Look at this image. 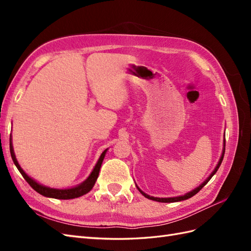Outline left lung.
<instances>
[{"mask_svg": "<svg viewBox=\"0 0 251 251\" xmlns=\"http://www.w3.org/2000/svg\"><path fill=\"white\" fill-rule=\"evenodd\" d=\"M224 153H225V139H224V142H223V151H222V155H221V158H220V160H219V162H218V164H217V166L215 168V170L212 171V173L209 175V177L205 180L202 184H200L198 187H196L195 189H193L192 192H189V193H187V194H185V195H183V196H179V197H173V198H155V197H151V196H149V195H147L146 193H143L141 189L137 186V188H138V191L146 197V198H148V199H150V200H154V201H157V202H163V203H171V202H178V201H183V200H186V199H188V198H192L193 196H195L197 193H199L200 191H201V188L207 183V182L211 179V177L214 176V175L217 173V171H218V169L220 168V165H221V163H222V160H223V157H224Z\"/></svg>", "mask_w": 251, "mask_h": 251, "instance_id": "left-lung-1", "label": "left lung"}]
</instances>
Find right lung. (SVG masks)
Here are the masks:
<instances>
[{
    "mask_svg": "<svg viewBox=\"0 0 251 251\" xmlns=\"http://www.w3.org/2000/svg\"><path fill=\"white\" fill-rule=\"evenodd\" d=\"M9 148H10V154H11V158L13 160V163L16 164L18 170L22 174V176L24 177V179L28 182L29 185L31 186L35 192H37V193L45 196V197H49V198H54V199H60V200L78 198V197L86 195L87 193H89L91 191V189L93 188L95 182L98 178V175H100V170L101 163L103 161V158H104L105 153H107V151H108V149H107V150H104L102 151V154L100 155V159H98V161H97L96 165L94 166L92 173L90 174V176L85 181H83L82 183H80L76 186H74V187H71V188L58 189V188H52V187H48V186H45L43 184L37 183L35 180H33L31 177H29L28 175L22 170V168H21L18 160H17L16 155H14L12 141H11V136H10V140H9Z\"/></svg>",
    "mask_w": 251,
    "mask_h": 251,
    "instance_id": "right-lung-1",
    "label": "right lung"
}]
</instances>
